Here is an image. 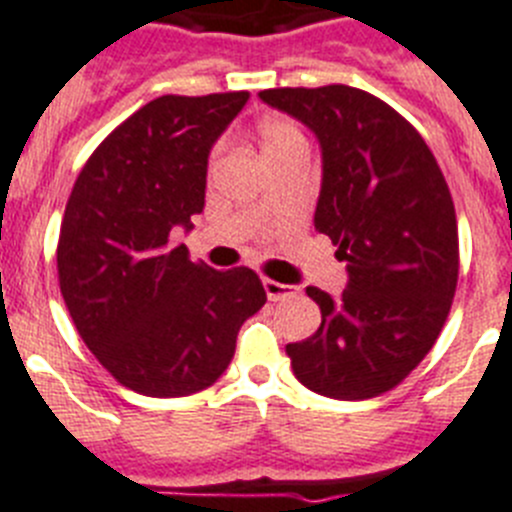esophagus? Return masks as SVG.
Segmentation results:
<instances>
[{
    "label": "esophagus",
    "mask_w": 512,
    "mask_h": 512,
    "mask_svg": "<svg viewBox=\"0 0 512 512\" xmlns=\"http://www.w3.org/2000/svg\"><path fill=\"white\" fill-rule=\"evenodd\" d=\"M262 288H265V293H268V299H270V301L291 299L293 293H296V286H288V283L270 281V278H262Z\"/></svg>",
    "instance_id": "obj_1"
}]
</instances>
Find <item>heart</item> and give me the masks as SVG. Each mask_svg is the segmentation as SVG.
<instances>
[{
  "mask_svg": "<svg viewBox=\"0 0 512 512\" xmlns=\"http://www.w3.org/2000/svg\"><path fill=\"white\" fill-rule=\"evenodd\" d=\"M260 133V144L265 157L273 159L278 154H286V151L296 149V146H306L304 131L288 118H265L257 128Z\"/></svg>",
  "mask_w": 512,
  "mask_h": 512,
  "instance_id": "obj_1",
  "label": "heart"
}]
</instances>
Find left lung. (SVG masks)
I'll use <instances>...</instances> for the list:
<instances>
[{
    "mask_svg": "<svg viewBox=\"0 0 512 512\" xmlns=\"http://www.w3.org/2000/svg\"><path fill=\"white\" fill-rule=\"evenodd\" d=\"M322 149L314 226L337 244L348 286H309L322 311L286 345L296 379L332 399L394 389L430 353L459 281V229L446 177L420 133L384 100L348 84L262 90Z\"/></svg>",
    "mask_w": 512,
    "mask_h": 512,
    "instance_id": "obj_1",
    "label": "left lung"
}]
</instances>
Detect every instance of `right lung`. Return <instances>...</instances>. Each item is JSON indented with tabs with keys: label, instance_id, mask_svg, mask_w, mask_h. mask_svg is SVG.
<instances>
[{
	"label": "right lung",
	"instance_id": "obj_1",
	"mask_svg": "<svg viewBox=\"0 0 512 512\" xmlns=\"http://www.w3.org/2000/svg\"><path fill=\"white\" fill-rule=\"evenodd\" d=\"M247 100L146 102L97 146L66 203L56 250L66 309L97 361L146 397L211 386L268 301L250 268L213 270L170 244L206 206L208 154Z\"/></svg>",
	"mask_w": 512,
	"mask_h": 512
}]
</instances>
